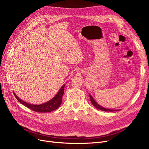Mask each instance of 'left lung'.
Listing matches in <instances>:
<instances>
[{
  "label": "left lung",
  "mask_w": 149,
  "mask_h": 149,
  "mask_svg": "<svg viewBox=\"0 0 149 149\" xmlns=\"http://www.w3.org/2000/svg\"><path fill=\"white\" fill-rule=\"evenodd\" d=\"M89 97H90V100H91V103L93 104V105L96 107L97 109H100L101 111H109V112H112V111H116L117 110H113V109H106V108H104V107H101V106H100L94 100V99L93 98V97L90 95L89 94Z\"/></svg>",
  "instance_id": "1"
}]
</instances>
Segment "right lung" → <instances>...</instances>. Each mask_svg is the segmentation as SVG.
<instances>
[{"instance_id":"right-lung-1","label":"right lung","mask_w":149,"mask_h":149,"mask_svg":"<svg viewBox=\"0 0 149 149\" xmlns=\"http://www.w3.org/2000/svg\"><path fill=\"white\" fill-rule=\"evenodd\" d=\"M64 88L65 84L61 88L60 91L56 94V95L53 99H52L50 101L40 105L30 104L29 103L25 102L24 101L21 100L19 97L17 96L14 92H13V94H14V96L18 100V101L20 102L22 104L29 108L30 109L37 112H49L58 109L60 106L62 102V97L64 94Z\"/></svg>"}]
</instances>
